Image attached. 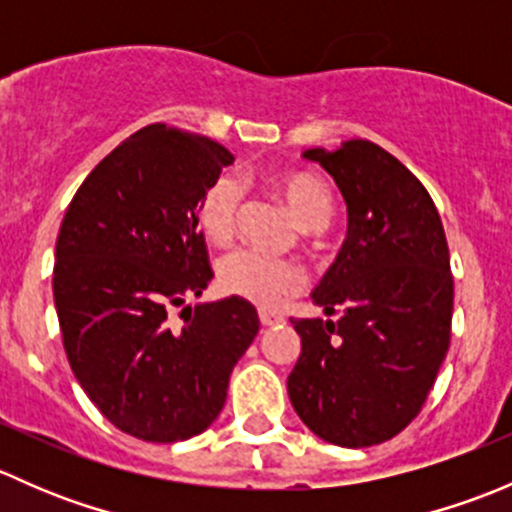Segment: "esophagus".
Returning a JSON list of instances; mask_svg holds the SVG:
<instances>
[{
    "label": "esophagus",
    "mask_w": 512,
    "mask_h": 512,
    "mask_svg": "<svg viewBox=\"0 0 512 512\" xmlns=\"http://www.w3.org/2000/svg\"><path fill=\"white\" fill-rule=\"evenodd\" d=\"M260 322H262V327H275V324L282 322V317H280V314L267 312V309H262V312H260Z\"/></svg>",
    "instance_id": "esophagus-1"
}]
</instances>
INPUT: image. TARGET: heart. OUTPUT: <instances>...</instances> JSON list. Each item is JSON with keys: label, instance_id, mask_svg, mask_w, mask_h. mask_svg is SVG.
<instances>
[{"label": "heart", "instance_id": "obj_1", "mask_svg": "<svg viewBox=\"0 0 512 512\" xmlns=\"http://www.w3.org/2000/svg\"><path fill=\"white\" fill-rule=\"evenodd\" d=\"M275 188L287 203L289 213L304 230H324L334 218V193L322 178L302 170L275 175ZM242 208V185L235 175L220 173L203 190L198 203V225L215 245H225L237 230ZM218 285L230 297H240L257 307H275L289 292L302 287V272L287 260L262 252H227L218 260Z\"/></svg>", "mask_w": 512, "mask_h": 512}]
</instances>
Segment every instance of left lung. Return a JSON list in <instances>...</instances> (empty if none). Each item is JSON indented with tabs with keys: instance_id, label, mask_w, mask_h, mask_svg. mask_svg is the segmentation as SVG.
<instances>
[{
	"instance_id": "1",
	"label": "left lung",
	"mask_w": 512,
	"mask_h": 512,
	"mask_svg": "<svg viewBox=\"0 0 512 512\" xmlns=\"http://www.w3.org/2000/svg\"><path fill=\"white\" fill-rule=\"evenodd\" d=\"M347 203V240L289 319L302 352L287 394L304 426L344 448L384 443L421 411L451 342L453 277L441 215L421 180L371 141L309 148Z\"/></svg>"
}]
</instances>
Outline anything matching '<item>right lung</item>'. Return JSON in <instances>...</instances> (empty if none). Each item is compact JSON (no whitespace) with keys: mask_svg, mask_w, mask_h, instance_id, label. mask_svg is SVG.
<instances>
[{"mask_svg":"<svg viewBox=\"0 0 512 512\" xmlns=\"http://www.w3.org/2000/svg\"><path fill=\"white\" fill-rule=\"evenodd\" d=\"M232 160L210 138L153 123L91 170L61 220L54 304L71 371L96 409L141 441L203 433L260 329L240 297L188 304L183 324L170 322L213 280L198 203Z\"/></svg>","mask_w":512,"mask_h":512,"instance_id":"obj_1","label":"right lung"}]
</instances>
